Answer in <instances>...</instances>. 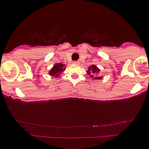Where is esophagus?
Here are the masks:
<instances>
[{
  "mask_svg": "<svg viewBox=\"0 0 149 149\" xmlns=\"http://www.w3.org/2000/svg\"><path fill=\"white\" fill-rule=\"evenodd\" d=\"M79 63H80V62L79 61H74L73 62V64H76V65H79Z\"/></svg>",
  "mask_w": 149,
  "mask_h": 149,
  "instance_id": "esophagus-1",
  "label": "esophagus"
}]
</instances>
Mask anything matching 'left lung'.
I'll list each match as a JSON object with an SVG mask.
<instances>
[{
	"mask_svg": "<svg viewBox=\"0 0 149 149\" xmlns=\"http://www.w3.org/2000/svg\"><path fill=\"white\" fill-rule=\"evenodd\" d=\"M100 71V70L96 65H92L89 66V68H88V70L86 71V73L88 75H89L91 78H93V79H101L102 78L101 76H94L95 74L97 75Z\"/></svg>",
	"mask_w": 149,
	"mask_h": 149,
	"instance_id": "left-lung-1",
	"label": "left lung"
}]
</instances>
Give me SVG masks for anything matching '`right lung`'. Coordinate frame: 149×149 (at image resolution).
<instances>
[{
  "mask_svg": "<svg viewBox=\"0 0 149 149\" xmlns=\"http://www.w3.org/2000/svg\"><path fill=\"white\" fill-rule=\"evenodd\" d=\"M65 70V65H63L62 63H56L49 71V74L53 77H57L60 74H62V73H63Z\"/></svg>",
  "mask_w": 149,
  "mask_h": 149,
  "instance_id": "add662e5",
  "label": "right lung"
}]
</instances>
